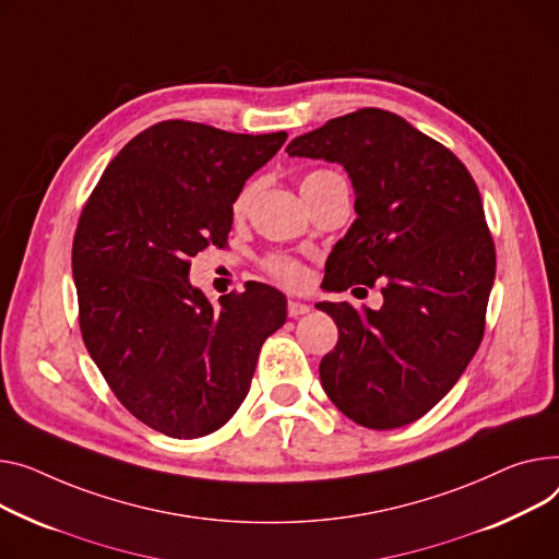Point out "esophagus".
<instances>
[{"mask_svg": "<svg viewBox=\"0 0 559 559\" xmlns=\"http://www.w3.org/2000/svg\"><path fill=\"white\" fill-rule=\"evenodd\" d=\"M310 312V306L304 304V301H287V314L289 317H301V314H308Z\"/></svg>", "mask_w": 559, "mask_h": 559, "instance_id": "obj_1", "label": "esophagus"}]
</instances>
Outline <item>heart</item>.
I'll return each mask as SVG.
<instances>
[{
    "label": "heart",
    "instance_id": "heart-1",
    "mask_svg": "<svg viewBox=\"0 0 559 559\" xmlns=\"http://www.w3.org/2000/svg\"><path fill=\"white\" fill-rule=\"evenodd\" d=\"M334 179H342L334 170H312V173H308L301 179V191H308V189H312V186H319V183H325V181H334ZM249 195H251L249 189H245L238 195V200L234 202V211L236 213H242L247 209ZM267 272L276 281H281V283H285L289 287H299V285L306 283V267L299 263V260L287 258V255H272L267 260Z\"/></svg>",
    "mask_w": 559,
    "mask_h": 559
}]
</instances>
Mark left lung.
Returning a JSON list of instances; mask_svg holds the SVG:
<instances>
[{"mask_svg":"<svg viewBox=\"0 0 559 559\" xmlns=\"http://www.w3.org/2000/svg\"><path fill=\"white\" fill-rule=\"evenodd\" d=\"M285 151L342 164L353 181L357 217L332 247L325 287L380 283L384 296L380 310L317 304L340 328L319 364L323 391L361 427L414 423L450 393L483 340L497 258L476 183L452 151L378 107Z\"/></svg>","mask_w":559,"mask_h":559,"instance_id":"obj_1","label":"left lung"}]
</instances>
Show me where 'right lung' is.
<instances>
[{
	"label": "right lung",
	"mask_w": 559,
	"mask_h": 559,
	"mask_svg": "<svg viewBox=\"0 0 559 559\" xmlns=\"http://www.w3.org/2000/svg\"><path fill=\"white\" fill-rule=\"evenodd\" d=\"M285 139L162 121L111 159L81 213L71 270L83 342L128 412L170 438L225 425L285 323L270 285L211 304L189 281L191 258L227 242L245 181Z\"/></svg>",
	"instance_id": "add662e5"
}]
</instances>
